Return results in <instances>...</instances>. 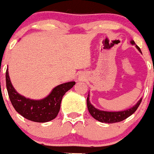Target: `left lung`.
Masks as SVG:
<instances>
[{
    "label": "left lung",
    "instance_id": "8db88e82",
    "mask_svg": "<svg viewBox=\"0 0 154 154\" xmlns=\"http://www.w3.org/2000/svg\"><path fill=\"white\" fill-rule=\"evenodd\" d=\"M132 45H135L136 48L139 50L140 52H142L140 48L138 45H136L134 41L130 42ZM87 107L89 113L91 116L94 118L96 120L99 121V122H102V123H108V124H112L116 123V122H120L124 121L125 119H127L129 116H131L132 114L136 111L138 107L140 105L141 102H142V99L138 101V103L135 105L134 106L131 107L130 109H128L127 110H124V111L121 112H106V111H102V110H99L97 109L94 108L92 105L91 104L89 101V97H87Z\"/></svg>",
    "mask_w": 154,
    "mask_h": 154
}]
</instances>
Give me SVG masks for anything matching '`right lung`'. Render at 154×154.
Returning a JSON list of instances; mask_svg holds the SVG:
<instances>
[{
    "label": "right lung",
    "mask_w": 154,
    "mask_h": 154,
    "mask_svg": "<svg viewBox=\"0 0 154 154\" xmlns=\"http://www.w3.org/2000/svg\"><path fill=\"white\" fill-rule=\"evenodd\" d=\"M74 84V81L63 83L55 87L45 98L39 100H30L15 91L10 82L8 69L6 71V85L12 106L24 118L39 123L50 122L57 117L63 95Z\"/></svg>",
    "instance_id": "add662e5"
}]
</instances>
